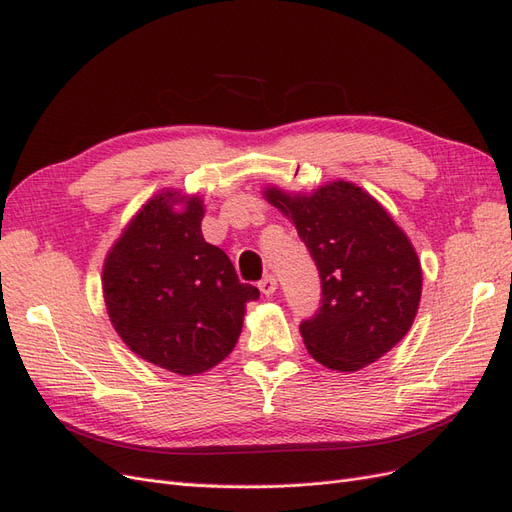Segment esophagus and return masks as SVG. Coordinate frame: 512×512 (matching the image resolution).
Wrapping results in <instances>:
<instances>
[{
	"mask_svg": "<svg viewBox=\"0 0 512 512\" xmlns=\"http://www.w3.org/2000/svg\"><path fill=\"white\" fill-rule=\"evenodd\" d=\"M258 288H260L262 294H267V297H269V294H273V292L277 290V280H275L273 275H265V277H262V280L258 282Z\"/></svg>",
	"mask_w": 512,
	"mask_h": 512,
	"instance_id": "1",
	"label": "esophagus"
}]
</instances>
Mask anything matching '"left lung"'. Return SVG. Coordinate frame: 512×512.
I'll use <instances>...</instances> for the list:
<instances>
[{
    "mask_svg": "<svg viewBox=\"0 0 512 512\" xmlns=\"http://www.w3.org/2000/svg\"><path fill=\"white\" fill-rule=\"evenodd\" d=\"M265 196L297 226L318 267L320 307L299 327L309 354L337 371L378 361L410 331L421 301V262L404 230L348 181L309 196L277 188Z\"/></svg>",
    "mask_w": 512,
    "mask_h": 512,
    "instance_id": "1",
    "label": "left lung"
}]
</instances>
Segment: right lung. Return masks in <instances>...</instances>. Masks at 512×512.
<instances>
[{
  "label": "right lung",
  "mask_w": 512,
  "mask_h": 512,
  "mask_svg": "<svg viewBox=\"0 0 512 512\" xmlns=\"http://www.w3.org/2000/svg\"><path fill=\"white\" fill-rule=\"evenodd\" d=\"M203 215L198 196H153L102 271L108 316L123 344L179 376L224 361L241 335L245 305L260 297L256 286L239 282L224 250L205 241Z\"/></svg>",
  "instance_id": "obj_1"
}]
</instances>
